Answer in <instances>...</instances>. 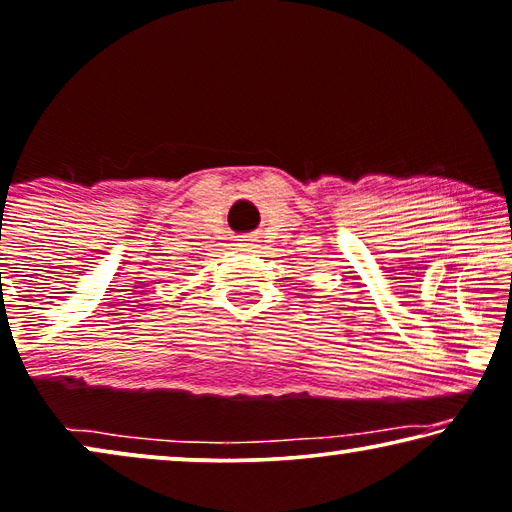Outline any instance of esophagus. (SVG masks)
Masks as SVG:
<instances>
[{"instance_id":"esophagus-1","label":"esophagus","mask_w":512,"mask_h":512,"mask_svg":"<svg viewBox=\"0 0 512 512\" xmlns=\"http://www.w3.org/2000/svg\"><path fill=\"white\" fill-rule=\"evenodd\" d=\"M239 248H243V250H250V248H253V243H250V239H241Z\"/></svg>"}]
</instances>
